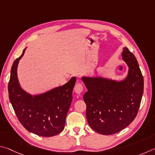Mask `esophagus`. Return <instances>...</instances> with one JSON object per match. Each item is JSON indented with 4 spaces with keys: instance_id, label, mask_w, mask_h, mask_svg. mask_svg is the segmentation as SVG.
<instances>
[{
    "instance_id": "obj_1",
    "label": "esophagus",
    "mask_w": 155,
    "mask_h": 155,
    "mask_svg": "<svg viewBox=\"0 0 155 155\" xmlns=\"http://www.w3.org/2000/svg\"><path fill=\"white\" fill-rule=\"evenodd\" d=\"M74 91H75V93L76 94H80L81 93H82V91H83V86H82V85L80 83H78L75 86Z\"/></svg>"
}]
</instances>
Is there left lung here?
<instances>
[{"mask_svg": "<svg viewBox=\"0 0 155 155\" xmlns=\"http://www.w3.org/2000/svg\"><path fill=\"white\" fill-rule=\"evenodd\" d=\"M122 58L128 73L121 80L102 76H82L88 91L83 96L86 118L94 131L112 135L120 131L136 117L143 92V78L136 58L127 47Z\"/></svg>", "mask_w": 155, "mask_h": 155, "instance_id": "1", "label": "left lung"}]
</instances>
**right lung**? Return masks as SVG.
Masks as SVG:
<instances>
[{
	"label": "right lung",
	"instance_id": "right-lung-1",
	"mask_svg": "<svg viewBox=\"0 0 155 155\" xmlns=\"http://www.w3.org/2000/svg\"><path fill=\"white\" fill-rule=\"evenodd\" d=\"M22 54L13 62L8 91L11 104L19 121L27 131L42 137H51L64 128L67 114L71 104L76 78L64 85L43 93L31 94L21 87L18 66Z\"/></svg>",
	"mask_w": 155,
	"mask_h": 155
}]
</instances>
